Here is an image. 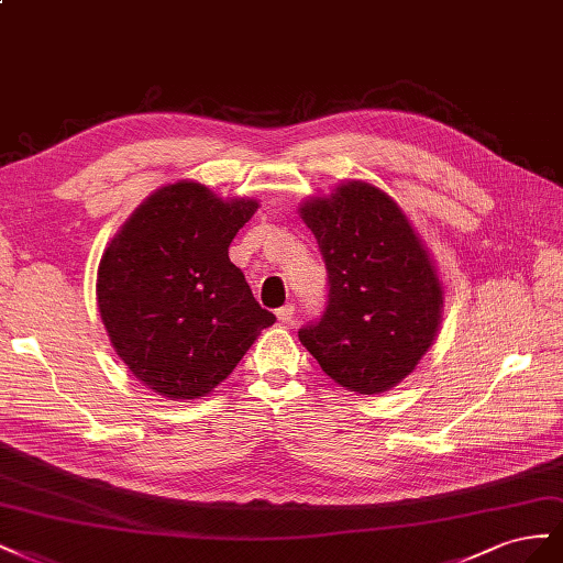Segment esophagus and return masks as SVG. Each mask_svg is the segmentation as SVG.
<instances>
[{"mask_svg": "<svg viewBox=\"0 0 563 563\" xmlns=\"http://www.w3.org/2000/svg\"><path fill=\"white\" fill-rule=\"evenodd\" d=\"M276 316H278V320L280 323H285V325H290L292 320H295V307L292 303H285V307H280L278 311H276Z\"/></svg>", "mask_w": 563, "mask_h": 563, "instance_id": "esophagus-1", "label": "esophagus"}]
</instances>
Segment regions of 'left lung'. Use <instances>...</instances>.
Returning a JSON list of instances; mask_svg holds the SVG:
<instances>
[{
  "label": "left lung",
  "instance_id": "8db88e82",
  "mask_svg": "<svg viewBox=\"0 0 563 563\" xmlns=\"http://www.w3.org/2000/svg\"><path fill=\"white\" fill-rule=\"evenodd\" d=\"M328 268L325 313L299 342L340 387L382 394L437 340L443 287L404 210L365 181L299 205Z\"/></svg>",
  "mask_w": 563,
  "mask_h": 563
}]
</instances>
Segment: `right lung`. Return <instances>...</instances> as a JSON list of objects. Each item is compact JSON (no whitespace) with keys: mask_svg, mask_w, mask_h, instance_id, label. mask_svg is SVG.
<instances>
[{"mask_svg":"<svg viewBox=\"0 0 563 563\" xmlns=\"http://www.w3.org/2000/svg\"><path fill=\"white\" fill-rule=\"evenodd\" d=\"M256 207L176 181L143 200L110 240L96 299L112 349L143 387L169 400L210 394L276 323L229 260Z\"/></svg>","mask_w":563,"mask_h":563,"instance_id":"obj_1","label":"right lung"}]
</instances>
